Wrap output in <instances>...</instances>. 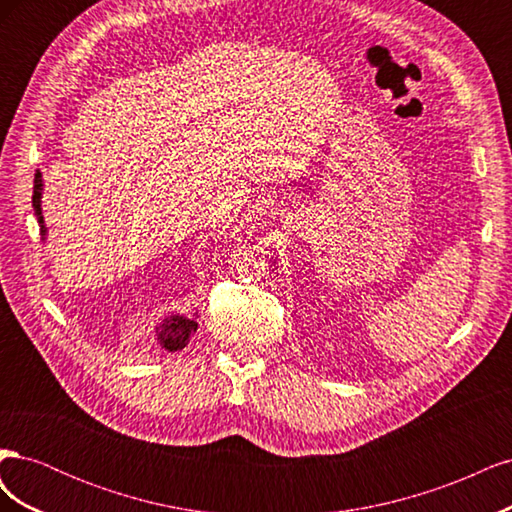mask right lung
Returning <instances> with one entry per match:
<instances>
[{"instance_id": "1", "label": "right lung", "mask_w": 512, "mask_h": 512, "mask_svg": "<svg viewBox=\"0 0 512 512\" xmlns=\"http://www.w3.org/2000/svg\"><path fill=\"white\" fill-rule=\"evenodd\" d=\"M42 173L38 170L34 177V196H32V205L36 211V218L40 224V232H42V241L46 239V228H44V218H42ZM198 322L194 318H185V316H170L166 318L160 327H156V335L158 342L164 350L175 352L188 346L190 337L196 333Z\"/></svg>"}]
</instances>
